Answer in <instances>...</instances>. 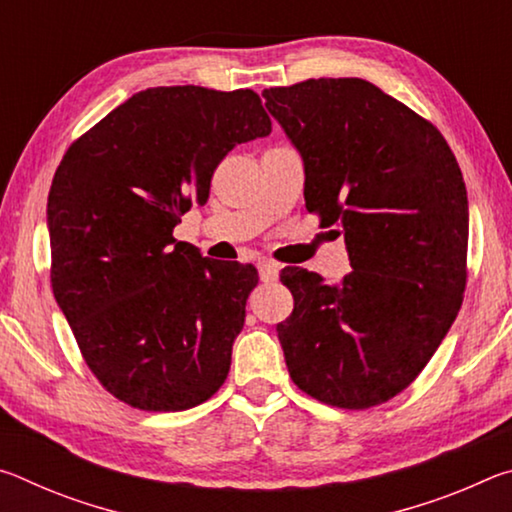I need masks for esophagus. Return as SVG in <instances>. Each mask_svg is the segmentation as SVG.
<instances>
[{"label":"esophagus","instance_id":"1","mask_svg":"<svg viewBox=\"0 0 512 512\" xmlns=\"http://www.w3.org/2000/svg\"><path fill=\"white\" fill-rule=\"evenodd\" d=\"M259 277H262V282H275L277 277H280V266L273 264V262H259Z\"/></svg>","mask_w":512,"mask_h":512}]
</instances>
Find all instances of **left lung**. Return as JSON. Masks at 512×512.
<instances>
[{"label": "left lung", "mask_w": 512, "mask_h": 512, "mask_svg": "<svg viewBox=\"0 0 512 512\" xmlns=\"http://www.w3.org/2000/svg\"><path fill=\"white\" fill-rule=\"evenodd\" d=\"M305 167V205L339 223L352 271L341 284L289 266L296 300L277 325L291 379L316 400L368 409L402 393L458 316L467 192L445 137L363 79L264 90Z\"/></svg>", "instance_id": "left-lung-1"}]
</instances>
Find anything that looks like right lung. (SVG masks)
I'll return each mask as SVG.
<instances>
[{
	"label": "right lung",
	"mask_w": 512,
	"mask_h": 512,
	"mask_svg": "<svg viewBox=\"0 0 512 512\" xmlns=\"http://www.w3.org/2000/svg\"><path fill=\"white\" fill-rule=\"evenodd\" d=\"M271 133L253 90L171 85L133 94L69 146L47 201L51 287L103 388L142 411L219 391L257 268L173 239L212 173Z\"/></svg>",
	"instance_id": "right-lung-1"
}]
</instances>
